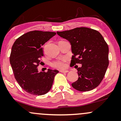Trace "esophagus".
<instances>
[{
  "label": "esophagus",
  "mask_w": 121,
  "mask_h": 121,
  "mask_svg": "<svg viewBox=\"0 0 121 121\" xmlns=\"http://www.w3.org/2000/svg\"><path fill=\"white\" fill-rule=\"evenodd\" d=\"M60 72H62V73H67L69 72L68 70H60Z\"/></svg>",
  "instance_id": "34e87169"
}]
</instances>
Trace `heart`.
I'll list each match as a JSON object with an SVG mask.
<instances>
[{
    "instance_id": "1",
    "label": "heart",
    "mask_w": 121,
    "mask_h": 121,
    "mask_svg": "<svg viewBox=\"0 0 121 121\" xmlns=\"http://www.w3.org/2000/svg\"><path fill=\"white\" fill-rule=\"evenodd\" d=\"M66 59L65 58H63L59 60L54 62L52 63V67L55 69H63L66 67Z\"/></svg>"
}]
</instances>
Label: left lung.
Masks as SVG:
<instances>
[{"instance_id": "8db88e82", "label": "left lung", "mask_w": 121, "mask_h": 121, "mask_svg": "<svg viewBox=\"0 0 121 121\" xmlns=\"http://www.w3.org/2000/svg\"><path fill=\"white\" fill-rule=\"evenodd\" d=\"M58 35L68 40L73 54L71 65L77 67L79 78L72 84L81 92L95 89L103 80L109 65V48L103 35L95 29L86 27L57 32Z\"/></svg>"}]
</instances>
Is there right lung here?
<instances>
[{
	"instance_id": "obj_1",
	"label": "right lung",
	"mask_w": 121,
	"mask_h": 121,
	"mask_svg": "<svg viewBox=\"0 0 121 121\" xmlns=\"http://www.w3.org/2000/svg\"><path fill=\"white\" fill-rule=\"evenodd\" d=\"M56 35L55 32L34 30L18 37L12 47L10 63L19 86L33 95L46 94L52 88L56 69L38 72L39 58L43 56L42 46Z\"/></svg>"
}]
</instances>
